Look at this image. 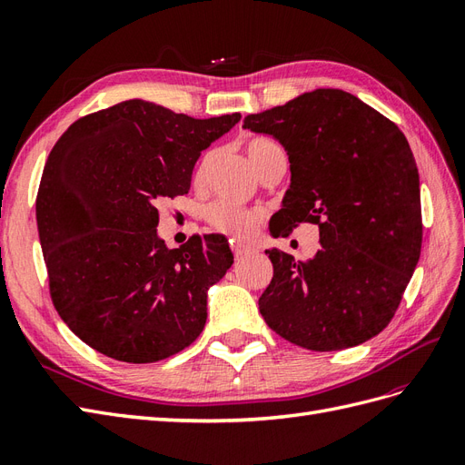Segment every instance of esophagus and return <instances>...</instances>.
Returning a JSON list of instances; mask_svg holds the SVG:
<instances>
[{"label": "esophagus", "instance_id": "obj_1", "mask_svg": "<svg viewBox=\"0 0 465 465\" xmlns=\"http://www.w3.org/2000/svg\"><path fill=\"white\" fill-rule=\"evenodd\" d=\"M231 250L234 258H242V256H248V254H254V248L248 246V244H231Z\"/></svg>", "mask_w": 465, "mask_h": 465}]
</instances>
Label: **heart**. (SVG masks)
Segmentation results:
<instances>
[{
  "label": "heart",
  "instance_id": "1",
  "mask_svg": "<svg viewBox=\"0 0 465 465\" xmlns=\"http://www.w3.org/2000/svg\"><path fill=\"white\" fill-rule=\"evenodd\" d=\"M246 153L256 173L267 159L277 157V154H285L283 149H281L273 139H267V137L250 139L246 145ZM211 159H213V154H205L203 161L200 163L198 173H195V178L198 180L203 178ZM207 221L223 234L231 236L232 241H246V238H252L256 234L262 223V215L258 211H246L241 207H234L227 202H217L207 209Z\"/></svg>",
  "mask_w": 465,
  "mask_h": 465
}]
</instances>
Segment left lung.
<instances>
[{"mask_svg": "<svg viewBox=\"0 0 465 465\" xmlns=\"http://www.w3.org/2000/svg\"><path fill=\"white\" fill-rule=\"evenodd\" d=\"M242 128L273 135L291 163L273 236L314 223L322 244L308 262L265 250L273 263L258 301L265 323L311 351L369 341L396 314L423 241L419 173L405 135L341 89L248 114Z\"/></svg>", "mask_w": 465, "mask_h": 465, "instance_id": "left-lung-1", "label": "left lung"}]
</instances>
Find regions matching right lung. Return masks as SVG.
Segmentation results:
<instances>
[{
	"instance_id": "add662e5",
	"label": "right lung",
	"mask_w": 465,
	"mask_h": 465,
	"mask_svg": "<svg viewBox=\"0 0 465 465\" xmlns=\"http://www.w3.org/2000/svg\"><path fill=\"white\" fill-rule=\"evenodd\" d=\"M241 114L198 120L132 98L69 125L42 173L36 223L55 311L124 362L180 353L203 331L207 291L232 265L221 234L171 250L157 202L188 193L203 149Z\"/></svg>"
}]
</instances>
